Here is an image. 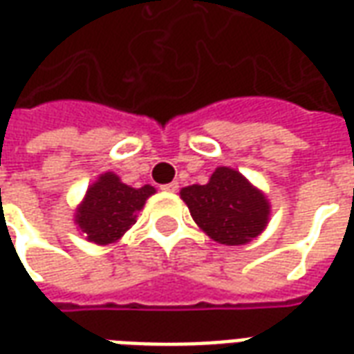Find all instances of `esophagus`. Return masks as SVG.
Returning a JSON list of instances; mask_svg holds the SVG:
<instances>
[{"mask_svg":"<svg viewBox=\"0 0 354 354\" xmlns=\"http://www.w3.org/2000/svg\"><path fill=\"white\" fill-rule=\"evenodd\" d=\"M161 189H162V192H169V193L178 192V182H170V184H165Z\"/></svg>","mask_w":354,"mask_h":354,"instance_id":"34e87169","label":"esophagus"}]
</instances>
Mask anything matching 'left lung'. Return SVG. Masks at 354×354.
<instances>
[{
  "label": "left lung",
  "instance_id": "1",
  "mask_svg": "<svg viewBox=\"0 0 354 354\" xmlns=\"http://www.w3.org/2000/svg\"><path fill=\"white\" fill-rule=\"evenodd\" d=\"M180 197L201 230L225 246L254 241L271 216L266 193L230 167H218L205 185L182 187Z\"/></svg>",
  "mask_w": 354,
  "mask_h": 354
}]
</instances>
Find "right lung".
Returning <instances> with one entry per match:
<instances>
[{
	"label": "right lung",
	"mask_w": 354,
	"mask_h": 354,
	"mask_svg": "<svg viewBox=\"0 0 354 354\" xmlns=\"http://www.w3.org/2000/svg\"><path fill=\"white\" fill-rule=\"evenodd\" d=\"M153 193V185L131 187L113 172H104L88 185L73 222L88 243L113 245L136 223L138 212Z\"/></svg>",
	"instance_id": "right-lung-1"
}]
</instances>
